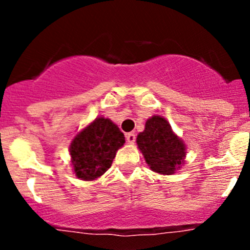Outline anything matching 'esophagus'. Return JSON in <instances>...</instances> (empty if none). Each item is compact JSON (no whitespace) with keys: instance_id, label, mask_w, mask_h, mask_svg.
Segmentation results:
<instances>
[{"instance_id":"1","label":"esophagus","mask_w":250,"mask_h":250,"mask_svg":"<svg viewBox=\"0 0 250 250\" xmlns=\"http://www.w3.org/2000/svg\"><path fill=\"white\" fill-rule=\"evenodd\" d=\"M135 139H137V137H135L134 133H128V134H125V140H127L128 144H134Z\"/></svg>"}]
</instances>
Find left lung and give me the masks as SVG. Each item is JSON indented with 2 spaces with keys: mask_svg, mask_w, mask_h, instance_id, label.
I'll use <instances>...</instances> for the list:
<instances>
[{
  "mask_svg": "<svg viewBox=\"0 0 250 250\" xmlns=\"http://www.w3.org/2000/svg\"><path fill=\"white\" fill-rule=\"evenodd\" d=\"M137 144L146 163L156 173L169 175L184 162L185 144L174 134L169 123L161 116L146 121L145 130L138 135Z\"/></svg>",
  "mask_w": 250,
  "mask_h": 250,
  "instance_id": "left-lung-1",
  "label": "left lung"
}]
</instances>
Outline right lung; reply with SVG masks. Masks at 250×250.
I'll use <instances>...</instances> for the list:
<instances>
[{
  "mask_svg": "<svg viewBox=\"0 0 250 250\" xmlns=\"http://www.w3.org/2000/svg\"><path fill=\"white\" fill-rule=\"evenodd\" d=\"M125 143L120 128L99 117L80 132L70 145L75 174L82 180H94L111 167L116 152Z\"/></svg>",
  "mask_w": 250,
  "mask_h": 250,
  "instance_id": "1",
  "label": "right lung"
}]
</instances>
